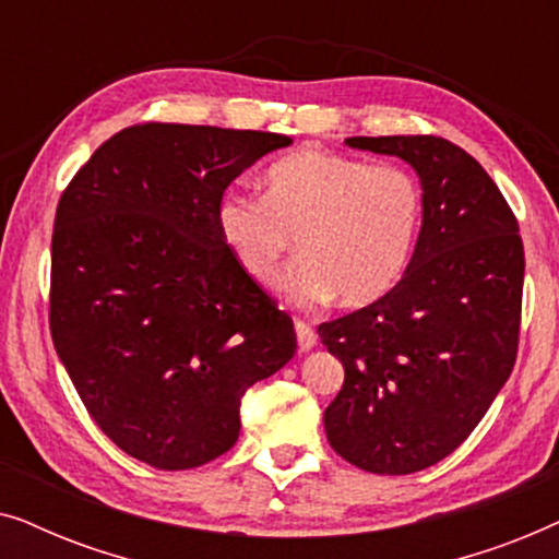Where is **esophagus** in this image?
<instances>
[{"label":"esophagus","mask_w":559,"mask_h":559,"mask_svg":"<svg viewBox=\"0 0 559 559\" xmlns=\"http://www.w3.org/2000/svg\"><path fill=\"white\" fill-rule=\"evenodd\" d=\"M295 333H297V346L302 350H310L318 343V333L305 323V320H295Z\"/></svg>","instance_id":"1"}]
</instances>
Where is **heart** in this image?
<instances>
[{
    "label": "heart",
    "mask_w": 559,
    "mask_h": 559,
    "mask_svg": "<svg viewBox=\"0 0 559 559\" xmlns=\"http://www.w3.org/2000/svg\"><path fill=\"white\" fill-rule=\"evenodd\" d=\"M216 221L236 264L259 285L280 280L295 236L302 257L289 266L287 293L297 302L335 295L361 308L381 300L407 270L423 190L400 165L305 150L270 167L264 195L228 190Z\"/></svg>",
    "instance_id": "heart-1"
}]
</instances>
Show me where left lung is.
I'll return each instance as SVG.
<instances>
[{
    "instance_id": "left-lung-1",
    "label": "left lung",
    "mask_w": 559,
    "mask_h": 559,
    "mask_svg": "<svg viewBox=\"0 0 559 559\" xmlns=\"http://www.w3.org/2000/svg\"><path fill=\"white\" fill-rule=\"evenodd\" d=\"M402 157L423 182V228L404 277L318 335L346 379L325 409L331 448L356 468L407 476L476 430L516 361L524 243L488 173L432 134L348 136Z\"/></svg>"
}]
</instances>
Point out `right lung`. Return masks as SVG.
Masks as SVG:
<instances>
[{
  "label": "right lung",
  "instance_id": "right-lung-1",
  "mask_svg": "<svg viewBox=\"0 0 559 559\" xmlns=\"http://www.w3.org/2000/svg\"><path fill=\"white\" fill-rule=\"evenodd\" d=\"M285 134L134 124L60 195L50 335L102 432L159 471L239 440L241 396L297 350L293 318L236 264L216 211Z\"/></svg>",
  "mask_w": 559,
  "mask_h": 559
}]
</instances>
